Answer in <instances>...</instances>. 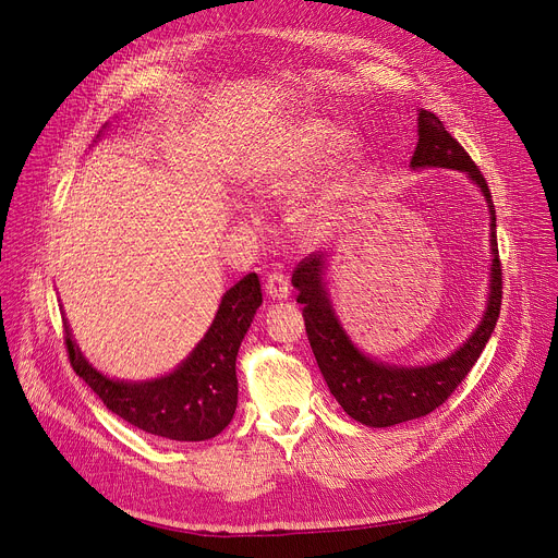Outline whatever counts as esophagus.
I'll use <instances>...</instances> for the list:
<instances>
[{
	"instance_id": "1",
	"label": "esophagus",
	"mask_w": 558,
	"mask_h": 558,
	"mask_svg": "<svg viewBox=\"0 0 558 558\" xmlns=\"http://www.w3.org/2000/svg\"><path fill=\"white\" fill-rule=\"evenodd\" d=\"M264 291H267V296L274 301H287L289 299V282L280 271L269 274L267 282H264Z\"/></svg>"
}]
</instances>
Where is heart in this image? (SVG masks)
<instances>
[{"label":"heart","mask_w":558,"mask_h":558,"mask_svg":"<svg viewBox=\"0 0 558 558\" xmlns=\"http://www.w3.org/2000/svg\"><path fill=\"white\" fill-rule=\"evenodd\" d=\"M337 142L341 156H348L353 149V140L341 137V129L330 120L312 117V120L296 124L267 146H262L248 160L244 169V190L267 203L296 196ZM335 196L337 183H328L305 198L291 215L294 228L305 240H314L324 232Z\"/></svg>","instance_id":"b5f03b06"}]
</instances>
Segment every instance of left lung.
<instances>
[{
  "label": "left lung",
  "mask_w": 558,
  "mask_h": 558,
  "mask_svg": "<svg viewBox=\"0 0 558 558\" xmlns=\"http://www.w3.org/2000/svg\"><path fill=\"white\" fill-rule=\"evenodd\" d=\"M412 169L444 167L463 171L486 198L490 219V280L488 299L480 326L452 355L427 366H402L364 355L343 330L326 289L328 253L305 257L291 278L299 289L305 330L316 364L324 373L330 393L343 412L368 427H391L404 421L427 416L441 407L463 383L488 343L502 305V264L497 255L495 205L482 171L465 154L463 146L446 131L444 122L429 110L418 112V144L412 156Z\"/></svg>",
  "instance_id": "left-lung-1"
}]
</instances>
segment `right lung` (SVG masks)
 <instances>
[{
    "label": "right lung",
    "instance_id": "obj_1",
    "mask_svg": "<svg viewBox=\"0 0 558 558\" xmlns=\"http://www.w3.org/2000/svg\"><path fill=\"white\" fill-rule=\"evenodd\" d=\"M259 305L257 274H248L221 296L213 326L192 353L171 373L142 383L97 371L83 357L63 316L70 362L110 412L137 429L169 441H205L221 434L238 409L234 362Z\"/></svg>",
    "mask_w": 558,
    "mask_h": 558
}]
</instances>
